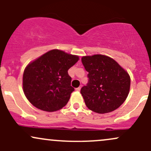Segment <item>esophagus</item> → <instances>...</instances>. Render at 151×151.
Listing matches in <instances>:
<instances>
[{"label": "esophagus", "instance_id": "esophagus-1", "mask_svg": "<svg viewBox=\"0 0 151 151\" xmlns=\"http://www.w3.org/2000/svg\"><path fill=\"white\" fill-rule=\"evenodd\" d=\"M81 87H78V88H77L76 89V91H81Z\"/></svg>", "mask_w": 151, "mask_h": 151}]
</instances>
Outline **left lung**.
Instances as JSON below:
<instances>
[{
  "instance_id": "1",
  "label": "left lung",
  "mask_w": 151,
  "mask_h": 151,
  "mask_svg": "<svg viewBox=\"0 0 151 151\" xmlns=\"http://www.w3.org/2000/svg\"><path fill=\"white\" fill-rule=\"evenodd\" d=\"M81 61L88 73V82L81 90L88 109L102 114L119 108L129 93L130 78L128 73L106 55L84 56Z\"/></svg>"
}]
</instances>
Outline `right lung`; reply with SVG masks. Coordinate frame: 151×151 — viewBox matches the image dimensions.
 <instances>
[{"label": "right lung", "mask_w": 151, "mask_h": 151, "mask_svg": "<svg viewBox=\"0 0 151 151\" xmlns=\"http://www.w3.org/2000/svg\"><path fill=\"white\" fill-rule=\"evenodd\" d=\"M78 59L55 49L28 64L23 73V88L30 103L48 112L63 108L74 91L68 70Z\"/></svg>", "instance_id": "right-lung-1"}]
</instances>
